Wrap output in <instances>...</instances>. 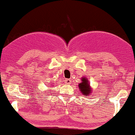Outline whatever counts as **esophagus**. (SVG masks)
Returning a JSON list of instances; mask_svg holds the SVG:
<instances>
[{"instance_id":"34e87169","label":"esophagus","mask_w":135,"mask_h":135,"mask_svg":"<svg viewBox=\"0 0 135 135\" xmlns=\"http://www.w3.org/2000/svg\"><path fill=\"white\" fill-rule=\"evenodd\" d=\"M64 81H65V84L69 85L71 84V80L69 79H65Z\"/></svg>"}]
</instances>
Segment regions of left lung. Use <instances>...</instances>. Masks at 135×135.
Returning a JSON list of instances; mask_svg holds the SVG:
<instances>
[{"label":"left lung","instance_id":"8db88e82","mask_svg":"<svg viewBox=\"0 0 135 135\" xmlns=\"http://www.w3.org/2000/svg\"><path fill=\"white\" fill-rule=\"evenodd\" d=\"M81 80L82 83L79 84V88L82 94H83L84 96H88L92 91L90 88V85L89 84V81L86 77H83Z\"/></svg>","mask_w":135,"mask_h":135}]
</instances>
